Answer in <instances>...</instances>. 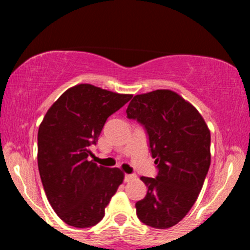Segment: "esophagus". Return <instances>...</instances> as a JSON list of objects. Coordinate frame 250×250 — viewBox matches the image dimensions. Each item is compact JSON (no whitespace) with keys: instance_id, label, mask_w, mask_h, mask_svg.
<instances>
[{"instance_id":"34e87169","label":"esophagus","mask_w":250,"mask_h":250,"mask_svg":"<svg viewBox=\"0 0 250 250\" xmlns=\"http://www.w3.org/2000/svg\"><path fill=\"white\" fill-rule=\"evenodd\" d=\"M135 179H136V175H134V174H125V182H130V181H133Z\"/></svg>"}]
</instances>
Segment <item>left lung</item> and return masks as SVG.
I'll use <instances>...</instances> for the list:
<instances>
[{
    "label": "left lung",
    "mask_w": 250,
    "mask_h": 250,
    "mask_svg": "<svg viewBox=\"0 0 250 250\" xmlns=\"http://www.w3.org/2000/svg\"><path fill=\"white\" fill-rule=\"evenodd\" d=\"M148 134L156 177L142 176L148 190L137 201L141 222L157 229L179 223L197 200L210 166V131L193 104L159 89L134 96L127 110Z\"/></svg>",
    "instance_id": "obj_1"
}]
</instances>
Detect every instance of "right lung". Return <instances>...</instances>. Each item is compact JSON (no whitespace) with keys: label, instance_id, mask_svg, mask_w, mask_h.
<instances>
[{"label":"right lung","instance_id":"obj_1","mask_svg":"<svg viewBox=\"0 0 250 250\" xmlns=\"http://www.w3.org/2000/svg\"><path fill=\"white\" fill-rule=\"evenodd\" d=\"M133 95L95 85L65 90L43 117L37 134V163L47 199L57 216L75 228L95 226L123 182L119 168L89 161L105 121Z\"/></svg>","mask_w":250,"mask_h":250}]
</instances>
